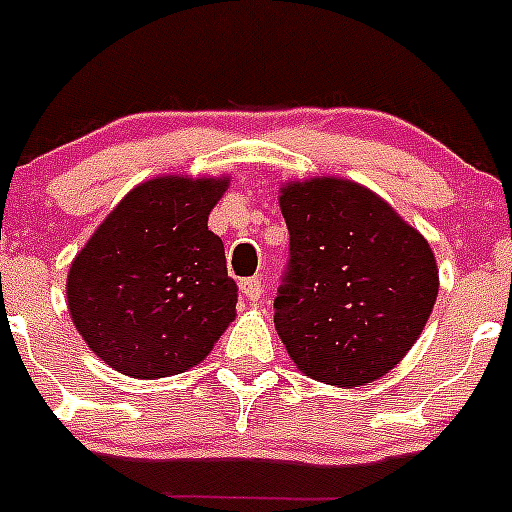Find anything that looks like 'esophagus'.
<instances>
[{
    "instance_id": "1",
    "label": "esophagus",
    "mask_w": 512,
    "mask_h": 512,
    "mask_svg": "<svg viewBox=\"0 0 512 512\" xmlns=\"http://www.w3.org/2000/svg\"><path fill=\"white\" fill-rule=\"evenodd\" d=\"M241 292H243V297H246V300L259 302L261 295H264V284H261L259 279H243Z\"/></svg>"
}]
</instances>
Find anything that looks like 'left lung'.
Listing matches in <instances>:
<instances>
[{"mask_svg":"<svg viewBox=\"0 0 512 512\" xmlns=\"http://www.w3.org/2000/svg\"><path fill=\"white\" fill-rule=\"evenodd\" d=\"M279 207L289 261L274 325L292 361L338 387L384 377L436 305L428 241L382 197L333 176L287 184Z\"/></svg>","mask_w":512,"mask_h":512,"instance_id":"obj_1","label":"left lung"}]
</instances>
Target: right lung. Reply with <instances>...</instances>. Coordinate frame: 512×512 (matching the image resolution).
Returning <instances> with one entry per match:
<instances>
[{
	"mask_svg": "<svg viewBox=\"0 0 512 512\" xmlns=\"http://www.w3.org/2000/svg\"><path fill=\"white\" fill-rule=\"evenodd\" d=\"M228 179L158 176L140 184L76 253L66 300L76 330L115 372H187L233 323L238 287L207 228Z\"/></svg>",
	"mask_w": 512,
	"mask_h": 512,
	"instance_id": "1",
	"label": "right lung"
}]
</instances>
